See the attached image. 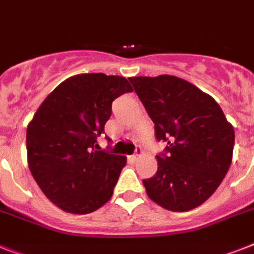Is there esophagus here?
Instances as JSON below:
<instances>
[{
  "mask_svg": "<svg viewBox=\"0 0 254 254\" xmlns=\"http://www.w3.org/2000/svg\"><path fill=\"white\" fill-rule=\"evenodd\" d=\"M140 156H142V148L138 146L137 148H135V152H134L130 157H131V160H138Z\"/></svg>",
  "mask_w": 254,
  "mask_h": 254,
  "instance_id": "obj_1",
  "label": "esophagus"
}]
</instances>
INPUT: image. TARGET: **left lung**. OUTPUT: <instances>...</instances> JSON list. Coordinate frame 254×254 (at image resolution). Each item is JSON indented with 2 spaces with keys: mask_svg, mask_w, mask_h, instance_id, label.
Wrapping results in <instances>:
<instances>
[{
  "mask_svg": "<svg viewBox=\"0 0 254 254\" xmlns=\"http://www.w3.org/2000/svg\"><path fill=\"white\" fill-rule=\"evenodd\" d=\"M155 124L157 172L143 180L147 195L172 212H187L218 189L232 160L235 133L210 95L176 76L130 77Z\"/></svg>",
  "mask_w": 254,
  "mask_h": 254,
  "instance_id": "8db88e82",
  "label": "left lung"
}]
</instances>
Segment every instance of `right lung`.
<instances>
[{
    "label": "right lung",
    "instance_id": "1",
    "mask_svg": "<svg viewBox=\"0 0 254 254\" xmlns=\"http://www.w3.org/2000/svg\"><path fill=\"white\" fill-rule=\"evenodd\" d=\"M129 91L133 89L125 77L77 74L55 87L29 123V170L61 209L86 214L111 199L127 157L97 150V139L112 114V102Z\"/></svg>",
    "mask_w": 254,
    "mask_h": 254
}]
</instances>
